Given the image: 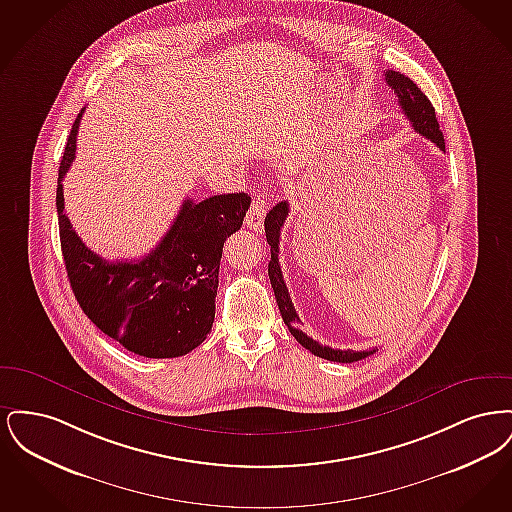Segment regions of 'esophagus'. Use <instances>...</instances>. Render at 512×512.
Wrapping results in <instances>:
<instances>
[{
    "instance_id": "1",
    "label": "esophagus",
    "mask_w": 512,
    "mask_h": 512,
    "mask_svg": "<svg viewBox=\"0 0 512 512\" xmlns=\"http://www.w3.org/2000/svg\"><path fill=\"white\" fill-rule=\"evenodd\" d=\"M268 201L265 195H255L253 203L247 211L245 217V224L253 230V232H263V222H265V215H267Z\"/></svg>"
}]
</instances>
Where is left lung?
Segmentation results:
<instances>
[{"label": "left lung", "instance_id": "obj_1", "mask_svg": "<svg viewBox=\"0 0 512 512\" xmlns=\"http://www.w3.org/2000/svg\"><path fill=\"white\" fill-rule=\"evenodd\" d=\"M386 82L391 90L395 92V96L399 99L401 111L405 113V117L413 124L414 130L418 134H422L424 138H428L430 142H434L436 146L445 151V140H443V132L439 130V122L436 119V109L430 103V99L424 96V92L414 84L413 80L405 74L397 73V71H386ZM290 213V205L288 201H280L276 203L267 213L265 219V232H267V242L270 245V263H268V278L274 290V297L280 309V315L284 318L288 330L292 332L293 338L299 341L305 349H309L313 355L322 357L326 361H334V363H355L366 359L368 355L376 353V349L370 351H341V349H332L328 345H320L318 341L309 338L301 328V320L299 315L295 313L292 297L286 288L284 276H282V268L278 263V253H280V230L284 226V222L288 219Z\"/></svg>", "mask_w": 512, "mask_h": 512}]
</instances>
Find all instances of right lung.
I'll list each match as a JSON object with an SVG mask.
<instances>
[{"label":"right lung","mask_w":512,"mask_h":512,"mask_svg":"<svg viewBox=\"0 0 512 512\" xmlns=\"http://www.w3.org/2000/svg\"><path fill=\"white\" fill-rule=\"evenodd\" d=\"M78 113L59 167V238L74 297L86 317L124 349L147 359L190 353L211 332L222 245L244 224L251 197L186 199L159 245L140 261L109 263L90 251L65 215L63 184L76 155Z\"/></svg>","instance_id":"right-lung-1"}]
</instances>
